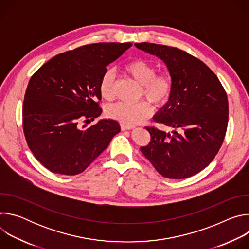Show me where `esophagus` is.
<instances>
[{
	"label": "esophagus",
	"instance_id": "34e87169",
	"mask_svg": "<svg viewBox=\"0 0 249 249\" xmlns=\"http://www.w3.org/2000/svg\"><path fill=\"white\" fill-rule=\"evenodd\" d=\"M133 128H134L133 126H128V125H125V124H121V130H122V131L131 130V129H133Z\"/></svg>",
	"mask_w": 249,
	"mask_h": 249
}]
</instances>
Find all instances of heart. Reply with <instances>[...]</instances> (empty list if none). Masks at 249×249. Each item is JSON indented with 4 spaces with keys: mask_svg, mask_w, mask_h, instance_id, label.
Here are the masks:
<instances>
[{
    "mask_svg": "<svg viewBox=\"0 0 249 249\" xmlns=\"http://www.w3.org/2000/svg\"><path fill=\"white\" fill-rule=\"evenodd\" d=\"M126 73L141 85L140 96H145L157 107L164 105L173 90V82L169 74H157L156 67L144 59H134L124 67ZM114 73L110 69L104 71L98 89L100 95L110 100L113 97ZM152 107L148 101L140 100L136 103L116 102L106 108V115L128 126L136 125L151 116Z\"/></svg>",
    "mask_w": 249,
    "mask_h": 249,
    "instance_id": "heart-1",
    "label": "heart"
}]
</instances>
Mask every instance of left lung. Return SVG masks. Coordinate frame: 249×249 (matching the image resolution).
Returning <instances> with one entry per match:
<instances>
[{
	"label": "left lung",
	"mask_w": 249,
	"mask_h": 249,
	"mask_svg": "<svg viewBox=\"0 0 249 249\" xmlns=\"http://www.w3.org/2000/svg\"><path fill=\"white\" fill-rule=\"evenodd\" d=\"M135 46L162 60L173 82L169 100L154 120L174 130L170 134L146 127L151 141L141 152L166 178H187L208 166L223 144L229 121L227 93L214 72L187 52L147 42Z\"/></svg>",
	"instance_id": "8db88e82"
}]
</instances>
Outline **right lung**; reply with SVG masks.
Here are the masks:
<instances>
[{"label": "right lung", "instance_id": "1", "mask_svg": "<svg viewBox=\"0 0 249 249\" xmlns=\"http://www.w3.org/2000/svg\"><path fill=\"white\" fill-rule=\"evenodd\" d=\"M132 43H94L56 55L30 78L22 106L23 133L36 160L54 173L83 172L120 132L119 123L97 118L99 80ZM88 124V123H87Z\"/></svg>", "mask_w": 249, "mask_h": 249}]
</instances>
